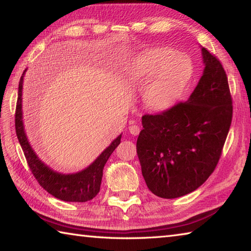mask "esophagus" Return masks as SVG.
<instances>
[{"label":"esophagus","instance_id":"esophagus-1","mask_svg":"<svg viewBox=\"0 0 251 251\" xmlns=\"http://www.w3.org/2000/svg\"><path fill=\"white\" fill-rule=\"evenodd\" d=\"M139 131H141V128H139V126L137 125H131L129 126V133L134 136H137L139 134Z\"/></svg>","mask_w":251,"mask_h":251}]
</instances>
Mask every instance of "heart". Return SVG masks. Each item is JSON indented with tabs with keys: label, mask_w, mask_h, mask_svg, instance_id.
Listing matches in <instances>:
<instances>
[{
	"label": "heart",
	"mask_w": 251,
	"mask_h": 251,
	"mask_svg": "<svg viewBox=\"0 0 251 251\" xmlns=\"http://www.w3.org/2000/svg\"><path fill=\"white\" fill-rule=\"evenodd\" d=\"M193 74V63L184 54L168 49L143 50L130 59L126 75L134 85L146 84L144 103L151 109L164 110L175 103Z\"/></svg>",
	"instance_id": "obj_1"
}]
</instances>
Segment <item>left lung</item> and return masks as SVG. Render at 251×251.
I'll return each instance as SVG.
<instances>
[{
  "mask_svg": "<svg viewBox=\"0 0 251 251\" xmlns=\"http://www.w3.org/2000/svg\"><path fill=\"white\" fill-rule=\"evenodd\" d=\"M202 76L186 101L142 117L136 144L151 192L177 198L196 190L217 166L232 118V100L222 63L201 48Z\"/></svg>",
  "mask_w": 251,
  "mask_h": 251,
  "instance_id": "8db88e82",
  "label": "left lung"
}]
</instances>
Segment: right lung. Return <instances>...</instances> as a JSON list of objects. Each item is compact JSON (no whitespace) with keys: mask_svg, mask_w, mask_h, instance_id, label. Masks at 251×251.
Segmentation results:
<instances>
[{"mask_svg":"<svg viewBox=\"0 0 251 251\" xmlns=\"http://www.w3.org/2000/svg\"><path fill=\"white\" fill-rule=\"evenodd\" d=\"M26 70L23 72L19 83V96L15 112V130L20 145L34 177L49 194L64 201L85 202L94 198L100 192L103 169L109 156L121 144L122 135L110 143V145L93 161L90 166L74 174H61L53 171L42 161L29 144L24 129L22 112L23 78Z\"/></svg>","mask_w":251,"mask_h":251,"instance_id":"add662e5","label":"right lung"}]
</instances>
